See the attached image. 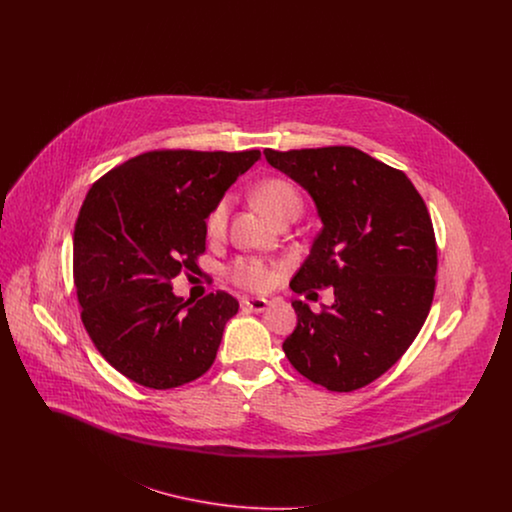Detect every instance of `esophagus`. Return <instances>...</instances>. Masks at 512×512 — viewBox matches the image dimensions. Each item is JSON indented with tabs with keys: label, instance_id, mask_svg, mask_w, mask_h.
Listing matches in <instances>:
<instances>
[{
	"label": "esophagus",
	"instance_id": "1",
	"mask_svg": "<svg viewBox=\"0 0 512 512\" xmlns=\"http://www.w3.org/2000/svg\"><path fill=\"white\" fill-rule=\"evenodd\" d=\"M268 305L270 303L263 297H249V299L242 301V307L249 313H263V311H267Z\"/></svg>",
	"mask_w": 512,
	"mask_h": 512
}]
</instances>
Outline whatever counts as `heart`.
Here are the masks:
<instances>
[{
	"label": "heart",
	"instance_id": "heart-1",
	"mask_svg": "<svg viewBox=\"0 0 512 512\" xmlns=\"http://www.w3.org/2000/svg\"><path fill=\"white\" fill-rule=\"evenodd\" d=\"M255 201L276 222L288 219L292 215L297 217L303 205L301 195L295 190V186L284 178L263 180L255 190ZM228 211H230V199L222 197L207 217V234L211 238H219L224 234L226 222H228ZM228 276L247 290H265L270 286L274 274H272V265L265 259L240 257L228 268Z\"/></svg>",
	"mask_w": 512,
	"mask_h": 512
}]
</instances>
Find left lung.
Masks as SVG:
<instances>
[{"mask_svg":"<svg viewBox=\"0 0 512 512\" xmlns=\"http://www.w3.org/2000/svg\"><path fill=\"white\" fill-rule=\"evenodd\" d=\"M263 153L309 192L322 222L290 288H334L320 313L293 299L297 326L282 349L326 390H359L401 359L430 313L438 247L426 203L405 172L355 147Z\"/></svg>","mask_w":512,"mask_h":512,"instance_id":"left-lung-1","label":"left lung"}]
</instances>
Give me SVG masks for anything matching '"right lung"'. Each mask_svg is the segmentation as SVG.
I'll return each mask as SVG.
<instances>
[{
    "label": "right lung",
    "mask_w": 512,
    "mask_h": 512,
    "mask_svg": "<svg viewBox=\"0 0 512 512\" xmlns=\"http://www.w3.org/2000/svg\"><path fill=\"white\" fill-rule=\"evenodd\" d=\"M259 159V149L147 151L86 194L73 236L80 317L101 357L128 380L171 390L215 363L240 303L226 292L190 303L171 282L199 270L205 220Z\"/></svg>",
    "instance_id": "obj_1"
}]
</instances>
